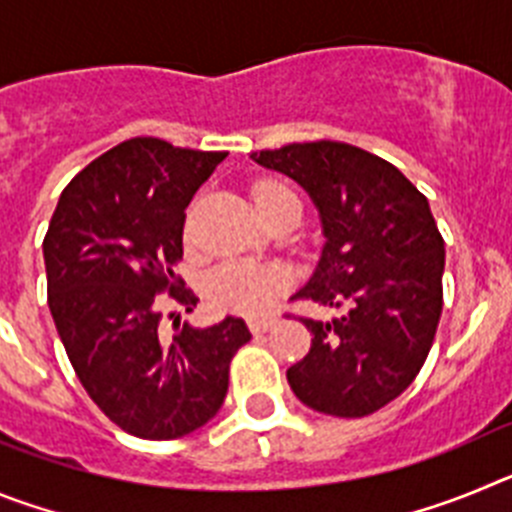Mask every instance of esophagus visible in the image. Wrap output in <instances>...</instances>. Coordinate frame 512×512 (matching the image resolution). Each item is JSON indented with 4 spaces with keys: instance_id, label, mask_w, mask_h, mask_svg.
<instances>
[{
    "instance_id": "esophagus-1",
    "label": "esophagus",
    "mask_w": 512,
    "mask_h": 512,
    "mask_svg": "<svg viewBox=\"0 0 512 512\" xmlns=\"http://www.w3.org/2000/svg\"><path fill=\"white\" fill-rule=\"evenodd\" d=\"M277 325V318H248V328L251 333H266Z\"/></svg>"
}]
</instances>
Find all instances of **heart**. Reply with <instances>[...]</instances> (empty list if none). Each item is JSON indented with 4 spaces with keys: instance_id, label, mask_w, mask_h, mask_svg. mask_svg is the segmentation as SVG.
Wrapping results in <instances>:
<instances>
[{
    "instance_id": "b5f03b06",
    "label": "heart",
    "mask_w": 512,
    "mask_h": 512,
    "mask_svg": "<svg viewBox=\"0 0 512 512\" xmlns=\"http://www.w3.org/2000/svg\"><path fill=\"white\" fill-rule=\"evenodd\" d=\"M253 202L261 217L269 220L274 212L289 202H300L297 194L282 182H259L253 187ZM287 289V274L279 266L259 264V261H225L215 266L207 277V295L220 310L241 312V315H261L269 310L277 297Z\"/></svg>"
}]
</instances>
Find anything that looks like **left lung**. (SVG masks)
Wrapping results in <instances>:
<instances>
[{
	"instance_id": "1",
	"label": "left lung",
	"mask_w": 512,
	"mask_h": 512,
	"mask_svg": "<svg viewBox=\"0 0 512 512\" xmlns=\"http://www.w3.org/2000/svg\"><path fill=\"white\" fill-rule=\"evenodd\" d=\"M251 158L295 179L320 212L325 246L295 300L348 310L300 318L312 343L287 369L289 387L318 413H377L418 377L441 320L446 251L428 200L390 161L338 140Z\"/></svg>"
}]
</instances>
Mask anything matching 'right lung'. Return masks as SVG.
<instances>
[{
    "instance_id": "right-lung-1",
    "label": "right lung",
    "mask_w": 512,
    "mask_h": 512,
    "mask_svg": "<svg viewBox=\"0 0 512 512\" xmlns=\"http://www.w3.org/2000/svg\"><path fill=\"white\" fill-rule=\"evenodd\" d=\"M225 151L130 138L63 189L43 241L48 307L87 395L130 436L171 441L197 431L228 395L230 359L251 341L241 318L176 323L166 338L161 292L197 307L174 274L184 210Z\"/></svg>"
}]
</instances>
